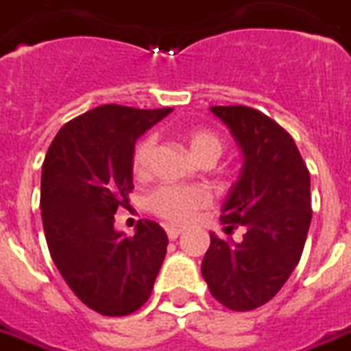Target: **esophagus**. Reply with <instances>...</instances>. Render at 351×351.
<instances>
[{"mask_svg": "<svg viewBox=\"0 0 351 351\" xmlns=\"http://www.w3.org/2000/svg\"><path fill=\"white\" fill-rule=\"evenodd\" d=\"M180 233H182V229L180 228H173V226H169L167 228V237L171 239V241H176Z\"/></svg>", "mask_w": 351, "mask_h": 351, "instance_id": "1", "label": "esophagus"}]
</instances>
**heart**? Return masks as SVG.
Here are the masks:
<instances>
[{"label":"heart","mask_w":351,"mask_h":351,"mask_svg":"<svg viewBox=\"0 0 351 351\" xmlns=\"http://www.w3.org/2000/svg\"><path fill=\"white\" fill-rule=\"evenodd\" d=\"M184 141L190 154L199 163H214L223 152V141L216 131L208 128H191L184 133ZM154 154V138H141L133 150L131 169L133 175L143 178L148 175ZM208 195L195 186H163L150 195V208L154 214L171 223H184L191 214L206 205Z\"/></svg>","instance_id":"heart-1"}]
</instances>
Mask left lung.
<instances>
[{"mask_svg":"<svg viewBox=\"0 0 351 351\" xmlns=\"http://www.w3.org/2000/svg\"><path fill=\"white\" fill-rule=\"evenodd\" d=\"M210 110L243 150L220 220L226 231L244 228V235L235 243L210 233L201 272L216 301L246 312L271 301L301 259L312 220L310 173L291 135L272 118L244 105Z\"/></svg>","mask_w":351,"mask_h":351,"instance_id":"obj_1","label":"left lung"}]
</instances>
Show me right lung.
<instances>
[{
	"label": "right lung",
	"instance_id": "add662e5",
	"mask_svg": "<svg viewBox=\"0 0 351 351\" xmlns=\"http://www.w3.org/2000/svg\"><path fill=\"white\" fill-rule=\"evenodd\" d=\"M173 108L101 105L58 131L43 161L41 216L50 258L67 286L103 316H128L152 293L167 233L145 220L133 237L114 229L133 190L137 138Z\"/></svg>",
	"mask_w": 351,
	"mask_h": 351
}]
</instances>
